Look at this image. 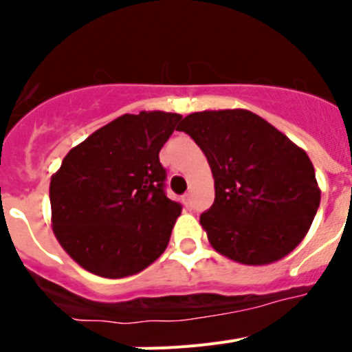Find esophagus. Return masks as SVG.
Masks as SVG:
<instances>
[{
  "mask_svg": "<svg viewBox=\"0 0 352 352\" xmlns=\"http://www.w3.org/2000/svg\"><path fill=\"white\" fill-rule=\"evenodd\" d=\"M190 197H192V194L183 195V201H185V204H190Z\"/></svg>",
  "mask_w": 352,
  "mask_h": 352,
  "instance_id": "1",
  "label": "esophagus"
}]
</instances>
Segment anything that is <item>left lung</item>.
Returning a JSON list of instances; mask_svg holds the SVG:
<instances>
[{
	"instance_id": "obj_1",
	"label": "left lung",
	"mask_w": 352,
	"mask_h": 352,
	"mask_svg": "<svg viewBox=\"0 0 352 352\" xmlns=\"http://www.w3.org/2000/svg\"><path fill=\"white\" fill-rule=\"evenodd\" d=\"M178 129L203 149L213 174L214 203L201 214L211 247L247 266L291 254L321 203L307 151L247 109L192 113Z\"/></svg>"
}]
</instances>
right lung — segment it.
I'll return each mask as SVG.
<instances>
[{"label": "right lung", "mask_w": 352, "mask_h": 352, "mask_svg": "<svg viewBox=\"0 0 352 352\" xmlns=\"http://www.w3.org/2000/svg\"><path fill=\"white\" fill-rule=\"evenodd\" d=\"M182 114H123L74 146L51 178V222L86 272L123 278L164 254L182 206L164 194L162 146Z\"/></svg>", "instance_id": "right-lung-1"}]
</instances>
